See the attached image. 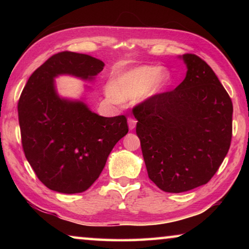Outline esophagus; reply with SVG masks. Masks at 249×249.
<instances>
[{"label": "esophagus", "instance_id": "1", "mask_svg": "<svg viewBox=\"0 0 249 249\" xmlns=\"http://www.w3.org/2000/svg\"><path fill=\"white\" fill-rule=\"evenodd\" d=\"M127 123H128L129 130H133L135 128V126H136V120L133 119V117H128Z\"/></svg>", "mask_w": 249, "mask_h": 249}]
</instances>
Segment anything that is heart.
Masks as SVG:
<instances>
[{
	"label": "heart",
	"instance_id": "b5f03b06",
	"mask_svg": "<svg viewBox=\"0 0 249 249\" xmlns=\"http://www.w3.org/2000/svg\"><path fill=\"white\" fill-rule=\"evenodd\" d=\"M170 75L159 66H141L116 73L107 87V98L114 103L144 100L165 91Z\"/></svg>",
	"mask_w": 249,
	"mask_h": 249
}]
</instances>
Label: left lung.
Listing matches in <instances>:
<instances>
[{
    "mask_svg": "<svg viewBox=\"0 0 249 249\" xmlns=\"http://www.w3.org/2000/svg\"><path fill=\"white\" fill-rule=\"evenodd\" d=\"M187 74L175 90L151 96L133 109L149 179L165 192L208 183L230 149L233 104L200 57H180Z\"/></svg>",
    "mask_w": 249,
    "mask_h": 249,
    "instance_id": "1",
    "label": "left lung"
}]
</instances>
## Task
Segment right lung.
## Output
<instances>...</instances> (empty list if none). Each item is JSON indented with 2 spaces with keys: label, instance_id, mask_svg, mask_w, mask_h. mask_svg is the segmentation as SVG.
<instances>
[{
  "label": "right lung",
  "instance_id": "1",
  "mask_svg": "<svg viewBox=\"0 0 249 249\" xmlns=\"http://www.w3.org/2000/svg\"><path fill=\"white\" fill-rule=\"evenodd\" d=\"M104 62L89 54H53L29 77L18 101L22 145L29 165L50 190L66 195L89 189L113 147L128 132L124 115L103 117L83 100L58 94L54 78L93 81Z\"/></svg>",
  "mask_w": 249,
  "mask_h": 249
}]
</instances>
